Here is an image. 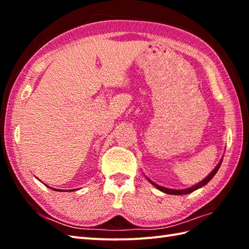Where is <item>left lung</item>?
<instances>
[{
    "instance_id": "left-lung-1",
    "label": "left lung",
    "mask_w": 249,
    "mask_h": 249,
    "mask_svg": "<svg viewBox=\"0 0 249 249\" xmlns=\"http://www.w3.org/2000/svg\"><path fill=\"white\" fill-rule=\"evenodd\" d=\"M221 162H223V160H220V161L217 163V166H216L214 169H213V171L211 172L208 177H206L205 178H203L202 181L201 182H199L198 184H196V185H194V186H192V187H188V188H185V189H171V188H167V187H163V186H160V185H157L156 183H154V182H152L151 179H149V182L152 184V185H154V186L157 188V189H160V192H162V193H166V194H169V195H186V194H189V193H193V192H195V190H197V189H199V188H201V187H203L204 185H206L208 184L211 179L213 178V177L215 176L216 174V172L218 171V169H219V167H220V165H221Z\"/></svg>"
}]
</instances>
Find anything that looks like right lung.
<instances>
[{
  "label": "right lung",
  "instance_id": "add662e5",
  "mask_svg": "<svg viewBox=\"0 0 249 249\" xmlns=\"http://www.w3.org/2000/svg\"><path fill=\"white\" fill-rule=\"evenodd\" d=\"M46 186H47V187H49V188H51L50 186H48V185H46ZM51 189H53V190H59V189H56V188H51ZM60 190H61V192H64V190H62V189H60ZM60 190H59V192H60ZM73 190H76V189H72L71 192H73ZM67 192H68V190H67Z\"/></svg>",
  "mask_w": 249,
  "mask_h": 249
}]
</instances>
